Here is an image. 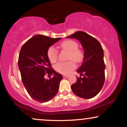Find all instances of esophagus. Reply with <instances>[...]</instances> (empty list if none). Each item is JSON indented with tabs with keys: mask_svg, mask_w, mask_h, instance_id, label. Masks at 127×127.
<instances>
[{
	"mask_svg": "<svg viewBox=\"0 0 127 127\" xmlns=\"http://www.w3.org/2000/svg\"><path fill=\"white\" fill-rule=\"evenodd\" d=\"M63 77L64 78H68V75H63Z\"/></svg>",
	"mask_w": 127,
	"mask_h": 127,
	"instance_id": "esophagus-1",
	"label": "esophagus"
}]
</instances>
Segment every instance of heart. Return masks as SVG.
<instances>
[{"mask_svg": "<svg viewBox=\"0 0 127 127\" xmlns=\"http://www.w3.org/2000/svg\"><path fill=\"white\" fill-rule=\"evenodd\" d=\"M60 48L68 52L67 62H60L54 66L56 72L63 75H68L76 67L75 61L80 63L84 59V53L78 49V43L72 40H66L62 42L60 45ZM48 59L51 63L57 62L58 59V51L54 46L49 47L47 51Z\"/></svg>", "mask_w": 127, "mask_h": 127, "instance_id": "obj_1", "label": "heart"}]
</instances>
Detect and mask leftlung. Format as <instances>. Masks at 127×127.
<instances>
[{
    "mask_svg": "<svg viewBox=\"0 0 127 127\" xmlns=\"http://www.w3.org/2000/svg\"><path fill=\"white\" fill-rule=\"evenodd\" d=\"M81 43L84 50V62L77 70L83 77L71 86L74 94L81 98H93L101 90L105 80L104 53L101 44L95 38L85 32L78 31L68 36Z\"/></svg>",
    "mask_w": 127,
    "mask_h": 127,
    "instance_id": "1",
    "label": "left lung"
}]
</instances>
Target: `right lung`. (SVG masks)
Masks as SVG:
<instances>
[{
	"label": "right lung",
	"mask_w": 127,
	"mask_h": 127,
	"mask_svg": "<svg viewBox=\"0 0 127 127\" xmlns=\"http://www.w3.org/2000/svg\"><path fill=\"white\" fill-rule=\"evenodd\" d=\"M61 39L37 34L27 40L21 47L18 67L22 82L28 94L36 101H48L59 91L63 76L52 68L48 59L47 51ZM46 74L54 76L48 80L44 77Z\"/></svg>",
	"instance_id": "right-lung-1"
}]
</instances>
